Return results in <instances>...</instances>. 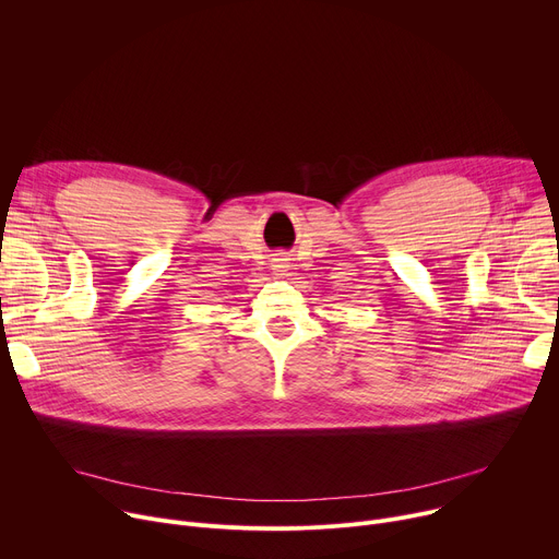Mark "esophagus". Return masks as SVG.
I'll return each instance as SVG.
<instances>
[{
  "label": "esophagus",
  "instance_id": "34e87169",
  "mask_svg": "<svg viewBox=\"0 0 559 559\" xmlns=\"http://www.w3.org/2000/svg\"><path fill=\"white\" fill-rule=\"evenodd\" d=\"M286 269H288V260H284V258H275V262H273V271H277V273H286Z\"/></svg>",
  "mask_w": 559,
  "mask_h": 559
}]
</instances>
